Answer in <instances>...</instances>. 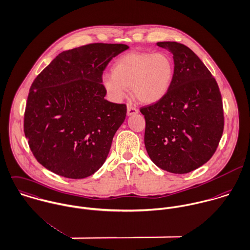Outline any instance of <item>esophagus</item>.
<instances>
[{"mask_svg": "<svg viewBox=\"0 0 250 250\" xmlns=\"http://www.w3.org/2000/svg\"><path fill=\"white\" fill-rule=\"evenodd\" d=\"M139 112L138 108H136L135 106L133 105H128L127 106V115L131 116V115H134V114H137Z\"/></svg>", "mask_w": 250, "mask_h": 250, "instance_id": "esophagus-1", "label": "esophagus"}]
</instances>
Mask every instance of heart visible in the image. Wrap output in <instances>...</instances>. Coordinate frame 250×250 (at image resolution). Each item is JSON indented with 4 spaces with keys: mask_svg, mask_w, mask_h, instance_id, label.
<instances>
[{
    "mask_svg": "<svg viewBox=\"0 0 250 250\" xmlns=\"http://www.w3.org/2000/svg\"><path fill=\"white\" fill-rule=\"evenodd\" d=\"M173 78L171 59L162 52H129L119 57L111 75L103 77V84L110 98L123 100L129 91L143 104H154L166 96Z\"/></svg>",
    "mask_w": 250,
    "mask_h": 250,
    "instance_id": "b5f03b06",
    "label": "heart"
}]
</instances>
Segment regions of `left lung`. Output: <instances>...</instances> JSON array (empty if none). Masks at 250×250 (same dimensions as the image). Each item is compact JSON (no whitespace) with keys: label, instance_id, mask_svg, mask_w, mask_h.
<instances>
[{"label":"left lung","instance_id":"1","mask_svg":"<svg viewBox=\"0 0 250 250\" xmlns=\"http://www.w3.org/2000/svg\"><path fill=\"white\" fill-rule=\"evenodd\" d=\"M172 54L173 78L166 96L142 107L145 145L151 161L172 173H187L214 154L224 129L218 85L201 59L186 45L160 42Z\"/></svg>","mask_w":250,"mask_h":250}]
</instances>
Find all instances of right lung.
Returning <instances> with one entry per match:
<instances>
[{"mask_svg": "<svg viewBox=\"0 0 250 250\" xmlns=\"http://www.w3.org/2000/svg\"><path fill=\"white\" fill-rule=\"evenodd\" d=\"M128 48L91 43L63 51L32 83L24 133L35 158L48 170L80 179L104 163L127 107L104 99L102 76Z\"/></svg>", "mask_w": 250, "mask_h": 250, "instance_id": "1", "label": "right lung"}]
</instances>
